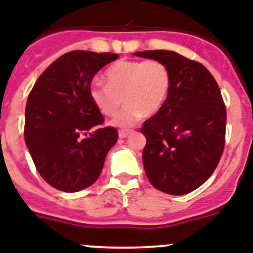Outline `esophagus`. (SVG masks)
I'll use <instances>...</instances> for the list:
<instances>
[{"instance_id":"esophagus-1","label":"esophagus","mask_w":253,"mask_h":253,"mask_svg":"<svg viewBox=\"0 0 253 253\" xmlns=\"http://www.w3.org/2000/svg\"><path fill=\"white\" fill-rule=\"evenodd\" d=\"M131 134V130H119V138H126Z\"/></svg>"}]
</instances>
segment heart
Segmentation results:
<instances>
[{
    "label": "heart",
    "instance_id": "heart-1",
    "mask_svg": "<svg viewBox=\"0 0 253 253\" xmlns=\"http://www.w3.org/2000/svg\"><path fill=\"white\" fill-rule=\"evenodd\" d=\"M106 82H94L89 88V97L97 110L105 116H114L122 106L112 124L129 128L142 116H152L165 103L170 90V71L165 64L123 60L111 65L106 71Z\"/></svg>",
    "mask_w": 253,
    "mask_h": 253
}]
</instances>
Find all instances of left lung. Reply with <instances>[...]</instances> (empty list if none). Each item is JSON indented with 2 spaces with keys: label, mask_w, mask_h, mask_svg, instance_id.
I'll return each instance as SVG.
<instances>
[{
  "label": "left lung",
  "mask_w": 253,
  "mask_h": 253,
  "mask_svg": "<svg viewBox=\"0 0 253 253\" xmlns=\"http://www.w3.org/2000/svg\"><path fill=\"white\" fill-rule=\"evenodd\" d=\"M134 55L165 64L171 78L165 103L141 129L146 175L159 191L187 194L210 178L223 153L226 110L219 85L204 65L174 51Z\"/></svg>",
  "instance_id": "1"
}]
</instances>
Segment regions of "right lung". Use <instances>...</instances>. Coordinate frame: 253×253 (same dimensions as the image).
Returning <instances> with one entry per match:
<instances>
[{
  "label": "right lung",
  "instance_id": "obj_1",
  "mask_svg": "<svg viewBox=\"0 0 253 253\" xmlns=\"http://www.w3.org/2000/svg\"><path fill=\"white\" fill-rule=\"evenodd\" d=\"M118 57L65 53L43 71L28 97L25 144L36 169L53 188L73 193L93 184L118 141L115 128H98L103 116L89 97L94 75Z\"/></svg>",
  "mask_w": 253,
  "mask_h": 253
}]
</instances>
